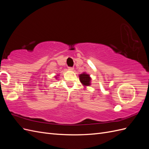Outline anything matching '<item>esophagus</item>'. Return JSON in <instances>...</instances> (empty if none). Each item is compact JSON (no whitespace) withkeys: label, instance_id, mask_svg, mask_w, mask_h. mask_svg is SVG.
I'll list each match as a JSON object with an SVG mask.
<instances>
[{"label":"esophagus","instance_id":"1","mask_svg":"<svg viewBox=\"0 0 149 149\" xmlns=\"http://www.w3.org/2000/svg\"><path fill=\"white\" fill-rule=\"evenodd\" d=\"M68 70H73V67H68Z\"/></svg>","mask_w":149,"mask_h":149}]
</instances>
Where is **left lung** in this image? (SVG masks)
Returning a JSON list of instances; mask_svg holds the SVG:
<instances>
[{"instance_id":"left-lung-1","label":"left lung","mask_w":149,"mask_h":149,"mask_svg":"<svg viewBox=\"0 0 149 149\" xmlns=\"http://www.w3.org/2000/svg\"><path fill=\"white\" fill-rule=\"evenodd\" d=\"M79 80L81 83L83 84L84 86H89L91 85V78L89 76V74H86V73H83L79 74Z\"/></svg>"}]
</instances>
